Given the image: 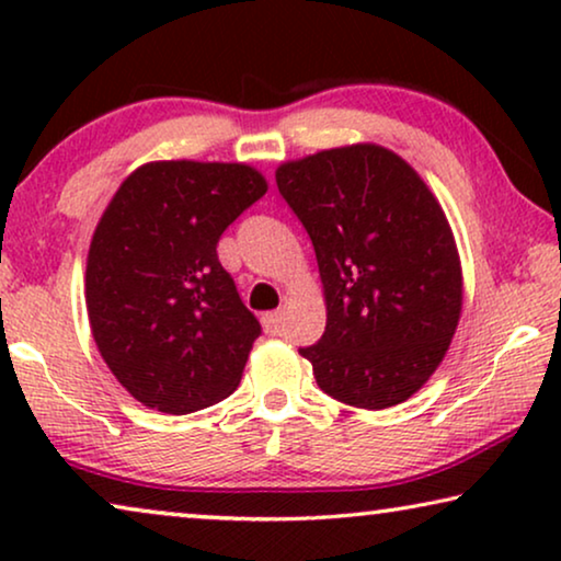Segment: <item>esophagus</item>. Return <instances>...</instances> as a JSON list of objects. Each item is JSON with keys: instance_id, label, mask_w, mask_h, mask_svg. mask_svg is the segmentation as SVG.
<instances>
[{"instance_id": "esophagus-1", "label": "esophagus", "mask_w": 561, "mask_h": 561, "mask_svg": "<svg viewBox=\"0 0 561 561\" xmlns=\"http://www.w3.org/2000/svg\"><path fill=\"white\" fill-rule=\"evenodd\" d=\"M263 327H265L267 334H278L280 327H283V311L265 313V317H263Z\"/></svg>"}]
</instances>
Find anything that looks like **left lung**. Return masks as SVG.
<instances>
[{
	"instance_id": "1",
	"label": "left lung",
	"mask_w": 561,
	"mask_h": 561,
	"mask_svg": "<svg viewBox=\"0 0 561 561\" xmlns=\"http://www.w3.org/2000/svg\"><path fill=\"white\" fill-rule=\"evenodd\" d=\"M317 252L321 340L298 352L319 388L357 409H390L424 386L462 311L455 237L419 173L378 145L317 152L275 173Z\"/></svg>"
}]
</instances>
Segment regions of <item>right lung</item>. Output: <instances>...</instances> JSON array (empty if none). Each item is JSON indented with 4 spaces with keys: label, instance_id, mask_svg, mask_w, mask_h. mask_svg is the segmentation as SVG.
Returning <instances> with one entry per match:
<instances>
[{
    "label": "right lung",
    "instance_id": "obj_1",
    "mask_svg": "<svg viewBox=\"0 0 561 561\" xmlns=\"http://www.w3.org/2000/svg\"><path fill=\"white\" fill-rule=\"evenodd\" d=\"M265 191L250 165L163 160L137 168L106 206L87 263L91 332L148 409L183 416L240 386L263 329L217 244Z\"/></svg>",
    "mask_w": 561,
    "mask_h": 561
}]
</instances>
